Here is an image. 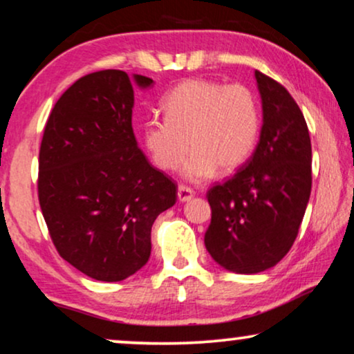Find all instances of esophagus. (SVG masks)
<instances>
[{
    "mask_svg": "<svg viewBox=\"0 0 354 354\" xmlns=\"http://www.w3.org/2000/svg\"><path fill=\"white\" fill-rule=\"evenodd\" d=\"M195 192L192 190L190 187H185V185H178V190H177V196L180 201H188L190 198H194Z\"/></svg>",
    "mask_w": 354,
    "mask_h": 354,
    "instance_id": "obj_1",
    "label": "esophagus"
}]
</instances>
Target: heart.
Segmentation results:
<instances>
[{"instance_id":"b5f03b06","label":"heart","mask_w":354,"mask_h":354,"mask_svg":"<svg viewBox=\"0 0 354 354\" xmlns=\"http://www.w3.org/2000/svg\"><path fill=\"white\" fill-rule=\"evenodd\" d=\"M166 117L149 118L143 140L162 171L183 166V177L205 182L236 171L250 158L260 133V107L252 89L208 80H188L174 87L162 102Z\"/></svg>"}]
</instances>
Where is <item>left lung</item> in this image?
I'll return each instance as SVG.
<instances>
[{"label":"left lung","mask_w":354,"mask_h":354,"mask_svg":"<svg viewBox=\"0 0 354 354\" xmlns=\"http://www.w3.org/2000/svg\"><path fill=\"white\" fill-rule=\"evenodd\" d=\"M263 107L252 158L206 194L209 255L223 268L252 274L274 267L295 244L312 187V146L299 105L286 87L255 71Z\"/></svg>","instance_id":"left-lung-1"}]
</instances>
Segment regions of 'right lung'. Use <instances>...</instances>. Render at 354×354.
Wrapping results in <instances>:
<instances>
[{"label": "right lung", "mask_w": 354, "mask_h": 354, "mask_svg": "<svg viewBox=\"0 0 354 354\" xmlns=\"http://www.w3.org/2000/svg\"><path fill=\"white\" fill-rule=\"evenodd\" d=\"M133 81L120 70L80 77L57 100L40 143L37 190L50 237L62 259L97 281L145 267L153 223L177 201L176 182L138 148Z\"/></svg>", "instance_id": "add662e5"}]
</instances>
